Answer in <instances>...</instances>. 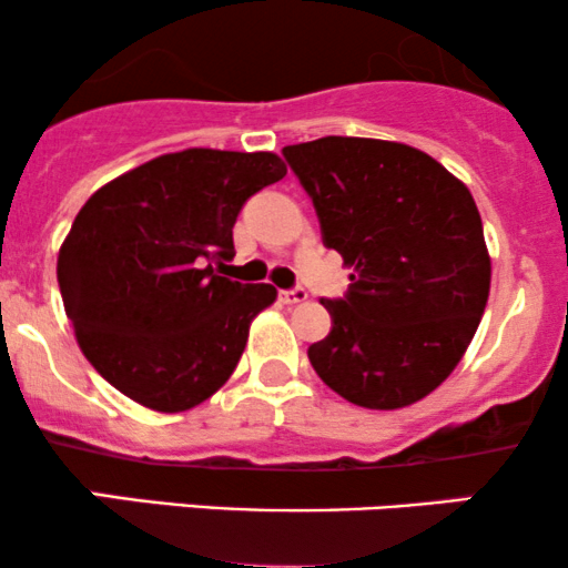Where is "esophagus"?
<instances>
[{
	"label": "esophagus",
	"instance_id": "34e87169",
	"mask_svg": "<svg viewBox=\"0 0 568 568\" xmlns=\"http://www.w3.org/2000/svg\"><path fill=\"white\" fill-rule=\"evenodd\" d=\"M305 297H308V292H305L303 286H295V290H282V292H278V300H282L284 305L305 303Z\"/></svg>",
	"mask_w": 568,
	"mask_h": 568
}]
</instances>
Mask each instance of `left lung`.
Returning a JSON list of instances; mask_svg holds the SVG:
<instances>
[{
  "instance_id": "8db88e82",
  "label": "left lung",
  "mask_w": 568,
  "mask_h": 568,
  "mask_svg": "<svg viewBox=\"0 0 568 568\" xmlns=\"http://www.w3.org/2000/svg\"><path fill=\"white\" fill-rule=\"evenodd\" d=\"M311 196L322 242L353 268L322 300L329 335L316 375L366 409H402L436 390L468 351L491 263L465 183L428 153L372 138H318L282 151Z\"/></svg>"
}]
</instances>
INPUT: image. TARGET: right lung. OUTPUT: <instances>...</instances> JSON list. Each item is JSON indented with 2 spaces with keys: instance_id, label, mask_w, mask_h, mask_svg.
I'll return each instance as SVG.
<instances>
[{
  "instance_id": "obj_1",
  "label": "right lung",
  "mask_w": 568,
  "mask_h": 568,
  "mask_svg": "<svg viewBox=\"0 0 568 568\" xmlns=\"http://www.w3.org/2000/svg\"><path fill=\"white\" fill-rule=\"evenodd\" d=\"M286 175L276 153L189 149L151 159L92 193L58 255L77 343L132 402L185 412L233 375L271 284L217 276L233 223Z\"/></svg>"
}]
</instances>
